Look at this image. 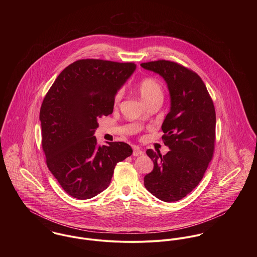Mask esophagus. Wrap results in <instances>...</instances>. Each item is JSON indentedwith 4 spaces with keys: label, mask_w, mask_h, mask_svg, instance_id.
<instances>
[{
    "label": "esophagus",
    "mask_w": 257,
    "mask_h": 257,
    "mask_svg": "<svg viewBox=\"0 0 257 257\" xmlns=\"http://www.w3.org/2000/svg\"><path fill=\"white\" fill-rule=\"evenodd\" d=\"M144 153L145 152L140 147H134V152H133L134 156H142L144 155Z\"/></svg>",
    "instance_id": "34e87169"
}]
</instances>
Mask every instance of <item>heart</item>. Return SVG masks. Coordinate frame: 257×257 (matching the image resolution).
<instances>
[{
  "label": "heart",
  "mask_w": 257,
  "mask_h": 257,
  "mask_svg": "<svg viewBox=\"0 0 257 257\" xmlns=\"http://www.w3.org/2000/svg\"><path fill=\"white\" fill-rule=\"evenodd\" d=\"M138 89L142 98L146 103H148L157 98H163V90L161 84L153 77H145L138 84ZM120 99V93L115 95L114 101L117 102Z\"/></svg>",
  "instance_id": "heart-1"
}]
</instances>
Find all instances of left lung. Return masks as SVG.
<instances>
[{
  "label": "left lung",
  "mask_w": 257,
  "mask_h": 257,
  "mask_svg": "<svg viewBox=\"0 0 257 257\" xmlns=\"http://www.w3.org/2000/svg\"><path fill=\"white\" fill-rule=\"evenodd\" d=\"M163 77L171 98L163 123L165 155L147 149L153 170L145 176L147 190L171 203L187 196L201 182L213 158L216 141V110L201 77L183 65L157 60L141 64Z\"/></svg>",
  "instance_id": "1"
}]
</instances>
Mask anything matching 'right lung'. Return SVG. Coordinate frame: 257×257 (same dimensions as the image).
<instances>
[{"instance_id":"add662e5","label":"right lung","mask_w":257,"mask_h":257,"mask_svg":"<svg viewBox=\"0 0 257 257\" xmlns=\"http://www.w3.org/2000/svg\"><path fill=\"white\" fill-rule=\"evenodd\" d=\"M133 62L80 59L58 75L41 104V146L49 171L71 197L86 200L110 185L117 162L133 149L122 142L99 146L98 118L113 110L117 90L134 73Z\"/></svg>"}]
</instances>
